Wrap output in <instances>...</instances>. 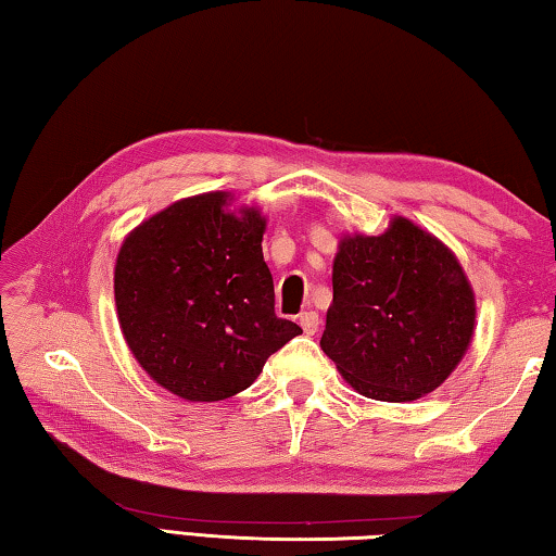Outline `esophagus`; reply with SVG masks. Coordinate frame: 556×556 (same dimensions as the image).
<instances>
[{
	"mask_svg": "<svg viewBox=\"0 0 556 556\" xmlns=\"http://www.w3.org/2000/svg\"><path fill=\"white\" fill-rule=\"evenodd\" d=\"M299 324H301V328H304V333L314 336L318 331V324H321V318H318L316 312H304L299 316Z\"/></svg>",
	"mask_w": 556,
	"mask_h": 556,
	"instance_id": "obj_1",
	"label": "esophagus"
}]
</instances>
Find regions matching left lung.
<instances>
[{
	"mask_svg": "<svg viewBox=\"0 0 556 556\" xmlns=\"http://www.w3.org/2000/svg\"><path fill=\"white\" fill-rule=\"evenodd\" d=\"M476 299L444 242L407 218L382 235H345L333 260L324 353L380 402L437 390L468 351Z\"/></svg>",
	"mask_w": 556,
	"mask_h": 556,
	"instance_id": "left-lung-1",
	"label": "left lung"
}]
</instances>
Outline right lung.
<instances>
[{"instance_id": "1", "label": "right lung", "mask_w": 556, "mask_h": 556, "mask_svg": "<svg viewBox=\"0 0 556 556\" xmlns=\"http://www.w3.org/2000/svg\"><path fill=\"white\" fill-rule=\"evenodd\" d=\"M230 193L176 201L122 242L115 304L131 355L164 390L218 402L248 390L267 357L301 333L275 314L262 257L267 220L228 211Z\"/></svg>"}]
</instances>
